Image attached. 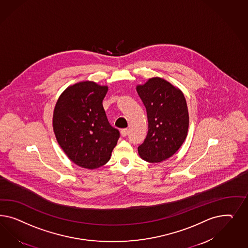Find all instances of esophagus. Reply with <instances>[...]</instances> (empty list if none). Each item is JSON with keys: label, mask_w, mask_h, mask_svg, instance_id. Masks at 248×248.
<instances>
[{"label": "esophagus", "mask_w": 248, "mask_h": 248, "mask_svg": "<svg viewBox=\"0 0 248 248\" xmlns=\"http://www.w3.org/2000/svg\"><path fill=\"white\" fill-rule=\"evenodd\" d=\"M128 129L127 128H125V129H122L121 130V135L123 136V137H124V136H126L128 135Z\"/></svg>", "instance_id": "esophagus-1"}]
</instances>
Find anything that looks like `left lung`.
I'll use <instances>...</instances> for the list:
<instances>
[{
  "label": "left lung",
  "mask_w": 248,
  "mask_h": 248,
  "mask_svg": "<svg viewBox=\"0 0 248 248\" xmlns=\"http://www.w3.org/2000/svg\"><path fill=\"white\" fill-rule=\"evenodd\" d=\"M136 90L148 118V133L138 146L139 155L146 162H163L178 151L187 136L186 98L179 88L160 77L138 84Z\"/></svg>",
  "instance_id": "1"
}]
</instances>
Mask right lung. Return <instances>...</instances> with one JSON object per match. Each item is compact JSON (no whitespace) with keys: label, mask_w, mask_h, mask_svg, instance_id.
<instances>
[{"label":"right lung","mask_w":248,"mask_h":248,"mask_svg":"<svg viewBox=\"0 0 248 248\" xmlns=\"http://www.w3.org/2000/svg\"><path fill=\"white\" fill-rule=\"evenodd\" d=\"M106 85L83 81L68 86L53 110V127L61 148L75 165L96 169L111 158L120 133L107 120Z\"/></svg>","instance_id":"add662e5"}]
</instances>
